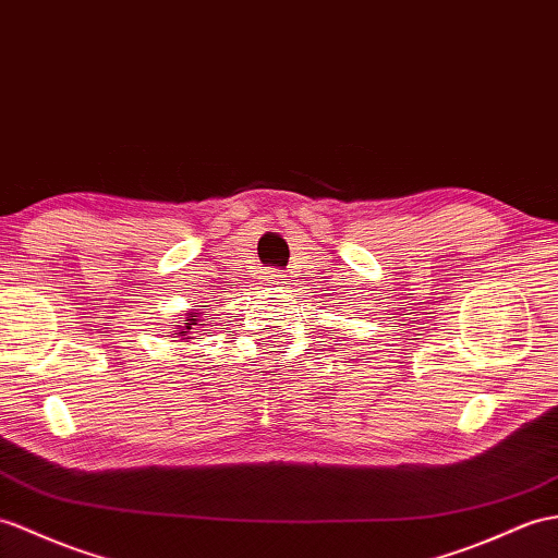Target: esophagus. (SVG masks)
<instances>
[{"instance_id":"1","label":"esophagus","mask_w":558,"mask_h":558,"mask_svg":"<svg viewBox=\"0 0 558 558\" xmlns=\"http://www.w3.org/2000/svg\"><path fill=\"white\" fill-rule=\"evenodd\" d=\"M284 278L278 274V270H266V274L262 276V284H266V288H278V284H282Z\"/></svg>"}]
</instances>
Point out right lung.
I'll return each instance as SVG.
<instances>
[{
	"label": "right lung",
	"instance_id": "1",
	"mask_svg": "<svg viewBox=\"0 0 558 558\" xmlns=\"http://www.w3.org/2000/svg\"><path fill=\"white\" fill-rule=\"evenodd\" d=\"M202 326H204L202 318H199L197 314H194V311H190V314L185 316L183 326H178V330H175L173 335H178V338H183V340H192L194 332H199Z\"/></svg>",
	"mask_w": 558,
	"mask_h": 558
}]
</instances>
